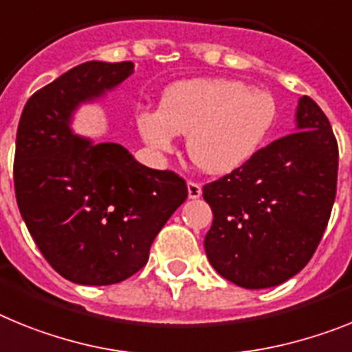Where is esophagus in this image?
Returning <instances> with one entry per match:
<instances>
[{
	"label": "esophagus",
	"mask_w": 352,
	"mask_h": 352,
	"mask_svg": "<svg viewBox=\"0 0 352 352\" xmlns=\"http://www.w3.org/2000/svg\"><path fill=\"white\" fill-rule=\"evenodd\" d=\"M188 197L191 200H197V198L201 197V188L197 182H188Z\"/></svg>",
	"instance_id": "1"
}]
</instances>
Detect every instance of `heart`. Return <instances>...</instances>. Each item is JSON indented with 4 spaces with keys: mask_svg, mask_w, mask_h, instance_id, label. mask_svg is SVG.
I'll return each mask as SVG.
<instances>
[{
    "mask_svg": "<svg viewBox=\"0 0 352 352\" xmlns=\"http://www.w3.org/2000/svg\"><path fill=\"white\" fill-rule=\"evenodd\" d=\"M278 104L269 91L239 79L180 81L164 90L159 109L136 111V129L155 154L188 134V154L210 175H227L261 151L273 131Z\"/></svg>",
    "mask_w": 352,
    "mask_h": 352,
    "instance_id": "b5f03b06",
    "label": "heart"
}]
</instances>
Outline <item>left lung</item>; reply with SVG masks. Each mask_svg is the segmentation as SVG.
Wrapping results in <instances>:
<instances>
[{"label":"left lung","instance_id":"obj_1","mask_svg":"<svg viewBox=\"0 0 352 352\" xmlns=\"http://www.w3.org/2000/svg\"><path fill=\"white\" fill-rule=\"evenodd\" d=\"M338 146L329 120L303 96L296 129L235 172L204 186L212 227L204 246L223 278L267 289L298 274L320 243L337 195Z\"/></svg>","mask_w":352,"mask_h":352}]
</instances>
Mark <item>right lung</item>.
<instances>
[{"mask_svg":"<svg viewBox=\"0 0 352 352\" xmlns=\"http://www.w3.org/2000/svg\"><path fill=\"white\" fill-rule=\"evenodd\" d=\"M133 62H87L35 91L15 138V198L54 271L79 285H111L148 261L155 235L188 198L184 179L140 164L118 143L72 131L81 104L133 74Z\"/></svg>","mask_w":352,"mask_h":352,"instance_id":"obj_1","label":"right lung"}]
</instances>
